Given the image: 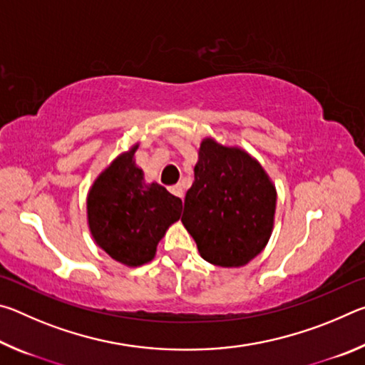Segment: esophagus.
I'll return each instance as SVG.
<instances>
[{
    "label": "esophagus",
    "mask_w": 365,
    "mask_h": 365,
    "mask_svg": "<svg viewBox=\"0 0 365 365\" xmlns=\"http://www.w3.org/2000/svg\"><path fill=\"white\" fill-rule=\"evenodd\" d=\"M169 191L172 195H175V196L180 197V200H183V187H182V185H174V187L169 188Z\"/></svg>",
    "instance_id": "obj_1"
}]
</instances>
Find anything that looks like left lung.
I'll list each match as a JSON object with an SVG mask.
<instances>
[{"instance_id": "8db88e82", "label": "left lung", "mask_w": 365, "mask_h": 365, "mask_svg": "<svg viewBox=\"0 0 365 365\" xmlns=\"http://www.w3.org/2000/svg\"><path fill=\"white\" fill-rule=\"evenodd\" d=\"M277 191L257 160L237 146L205 138L182 222L205 261L242 267L267 245Z\"/></svg>"}]
</instances>
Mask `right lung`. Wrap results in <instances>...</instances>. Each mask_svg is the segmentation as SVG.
Wrapping results in <instances>:
<instances>
[{
    "mask_svg": "<svg viewBox=\"0 0 365 365\" xmlns=\"http://www.w3.org/2000/svg\"><path fill=\"white\" fill-rule=\"evenodd\" d=\"M138 145L117 156L91 185L86 197L95 243L128 267L153 261L158 243L180 219L182 200L159 183H146L135 164Z\"/></svg>",
    "mask_w": 365,
    "mask_h": 365,
    "instance_id": "1",
    "label": "right lung"
}]
</instances>
